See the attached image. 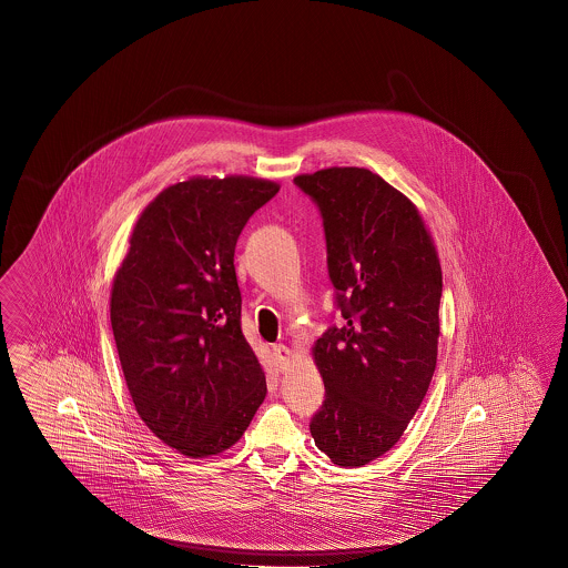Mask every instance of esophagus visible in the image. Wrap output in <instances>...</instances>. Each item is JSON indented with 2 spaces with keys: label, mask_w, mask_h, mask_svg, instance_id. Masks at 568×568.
<instances>
[{
  "label": "esophagus",
  "mask_w": 568,
  "mask_h": 568,
  "mask_svg": "<svg viewBox=\"0 0 568 568\" xmlns=\"http://www.w3.org/2000/svg\"><path fill=\"white\" fill-rule=\"evenodd\" d=\"M275 352L276 366L278 371H287L290 364H292V349L287 345L278 344L273 347Z\"/></svg>",
  "instance_id": "34e87169"
}]
</instances>
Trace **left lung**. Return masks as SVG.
<instances>
[{"label":"left lung","mask_w":568,"mask_h":568,"mask_svg":"<svg viewBox=\"0 0 568 568\" xmlns=\"http://www.w3.org/2000/svg\"><path fill=\"white\" fill-rule=\"evenodd\" d=\"M293 181L321 207L345 321L312 347L327 397L310 433L333 465H368L396 446L427 396L442 264L418 207L375 172L331 166Z\"/></svg>","instance_id":"1"}]
</instances>
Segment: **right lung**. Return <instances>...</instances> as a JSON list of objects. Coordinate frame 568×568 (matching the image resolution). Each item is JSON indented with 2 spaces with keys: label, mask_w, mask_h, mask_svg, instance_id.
Listing matches in <instances>:
<instances>
[{
  "label": "right lung",
  "mask_w": 568,
  "mask_h": 568,
  "mask_svg": "<svg viewBox=\"0 0 568 568\" xmlns=\"http://www.w3.org/2000/svg\"><path fill=\"white\" fill-rule=\"evenodd\" d=\"M278 183L191 176L139 214L114 275L110 321L135 410L187 458L237 444L266 397L241 331L235 245Z\"/></svg>",
  "instance_id": "obj_1"
}]
</instances>
